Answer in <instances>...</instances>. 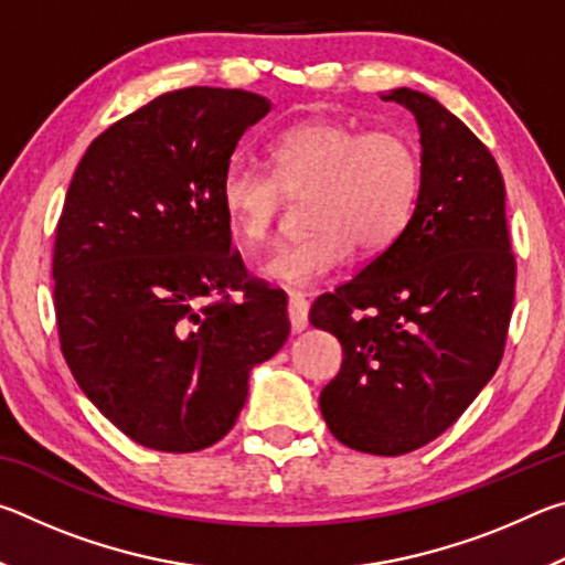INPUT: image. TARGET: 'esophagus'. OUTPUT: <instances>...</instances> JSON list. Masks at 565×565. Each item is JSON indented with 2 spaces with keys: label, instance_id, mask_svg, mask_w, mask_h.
Returning a JSON list of instances; mask_svg holds the SVG:
<instances>
[{
  "label": "esophagus",
  "instance_id": "esophagus-1",
  "mask_svg": "<svg viewBox=\"0 0 565 565\" xmlns=\"http://www.w3.org/2000/svg\"><path fill=\"white\" fill-rule=\"evenodd\" d=\"M289 321H291L294 333H299L309 327V301H306L301 294L289 296Z\"/></svg>",
  "mask_w": 565,
  "mask_h": 565
}]
</instances>
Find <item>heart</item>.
I'll use <instances>...</instances> for the list:
<instances>
[{
  "instance_id": "heart-1",
  "label": "heart",
  "mask_w": 565,
  "mask_h": 565,
  "mask_svg": "<svg viewBox=\"0 0 565 565\" xmlns=\"http://www.w3.org/2000/svg\"><path fill=\"white\" fill-rule=\"evenodd\" d=\"M271 171L232 159L218 199L234 238L246 248L269 238L284 191L311 189L309 232L276 246L259 264L266 281L311 289L351 259L353 244L376 254L408 226L420 194V157L394 129L361 131L349 121L317 119L279 134Z\"/></svg>"
}]
</instances>
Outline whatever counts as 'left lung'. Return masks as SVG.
I'll return each mask as SVG.
<instances>
[{
  "label": "left lung",
  "mask_w": 565,
  "mask_h": 565,
  "mask_svg": "<svg viewBox=\"0 0 565 565\" xmlns=\"http://www.w3.org/2000/svg\"><path fill=\"white\" fill-rule=\"evenodd\" d=\"M416 117L420 194L408 226L309 321L341 341L337 379L319 396L343 446L401 456L434 441L471 406L503 356L515 259L499 164L428 94H381Z\"/></svg>",
  "instance_id": "left-lung-1"
}]
</instances>
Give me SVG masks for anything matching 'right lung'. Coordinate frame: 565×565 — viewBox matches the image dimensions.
<instances>
[{"instance_id": "right-lung-1", "label": "right lung", "mask_w": 565, "mask_h": 565, "mask_svg": "<svg viewBox=\"0 0 565 565\" xmlns=\"http://www.w3.org/2000/svg\"><path fill=\"white\" fill-rule=\"evenodd\" d=\"M269 109L244 89L161 94L92 141L66 191L52 264L66 366L154 451L224 438L252 369L289 337L286 294L246 274L218 199L238 139Z\"/></svg>"}]
</instances>
